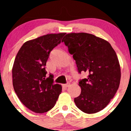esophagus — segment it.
Returning <instances> with one entry per match:
<instances>
[{
  "instance_id": "esophagus-1",
  "label": "esophagus",
  "mask_w": 131,
  "mask_h": 131,
  "mask_svg": "<svg viewBox=\"0 0 131 131\" xmlns=\"http://www.w3.org/2000/svg\"><path fill=\"white\" fill-rule=\"evenodd\" d=\"M70 85V84L69 83H67V84H63V87L64 88H68V86H69Z\"/></svg>"
}]
</instances>
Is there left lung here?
Returning a JSON list of instances; mask_svg holds the SVG:
<instances>
[{
	"mask_svg": "<svg viewBox=\"0 0 131 131\" xmlns=\"http://www.w3.org/2000/svg\"><path fill=\"white\" fill-rule=\"evenodd\" d=\"M62 42L73 55L79 73L86 72L79 81L81 93L74 99L79 109L95 113L106 107L120 85L121 67L115 51L108 41L87 33H70Z\"/></svg>",
	"mask_w": 131,
	"mask_h": 131,
	"instance_id": "obj_1",
	"label": "left lung"
}]
</instances>
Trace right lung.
Listing matches in <instances>:
<instances>
[{
	"mask_svg": "<svg viewBox=\"0 0 131 131\" xmlns=\"http://www.w3.org/2000/svg\"><path fill=\"white\" fill-rule=\"evenodd\" d=\"M65 33L47 34L27 41L18 51L12 70L14 91L26 108L37 113L52 109L62 87L47 76L46 62Z\"/></svg>",
	"mask_w": 131,
	"mask_h": 131,
	"instance_id": "1",
	"label": "right lung"
}]
</instances>
